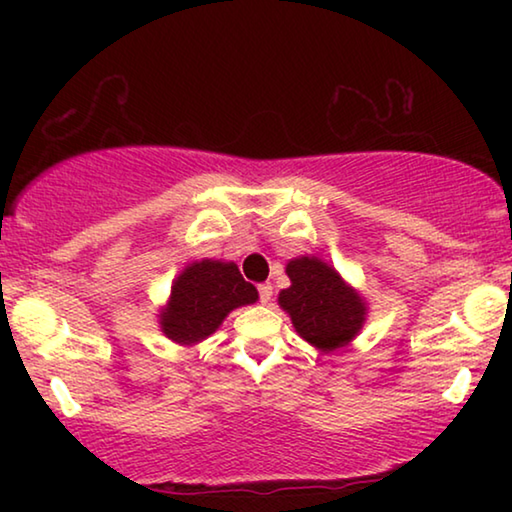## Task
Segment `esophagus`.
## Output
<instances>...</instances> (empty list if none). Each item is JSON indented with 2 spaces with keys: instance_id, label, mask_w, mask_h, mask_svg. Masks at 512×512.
<instances>
[{
  "instance_id": "obj_1",
  "label": "esophagus",
  "mask_w": 512,
  "mask_h": 512,
  "mask_svg": "<svg viewBox=\"0 0 512 512\" xmlns=\"http://www.w3.org/2000/svg\"><path fill=\"white\" fill-rule=\"evenodd\" d=\"M257 291H259V300L266 302L271 300V296H273V287H271V282H262V284H257Z\"/></svg>"
}]
</instances>
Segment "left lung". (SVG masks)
I'll return each mask as SVG.
<instances>
[{"instance_id":"obj_1","label":"left lung","mask_w":512,"mask_h":512,"mask_svg":"<svg viewBox=\"0 0 512 512\" xmlns=\"http://www.w3.org/2000/svg\"><path fill=\"white\" fill-rule=\"evenodd\" d=\"M287 275L291 287L277 300L284 311H289L302 339L325 352L348 345L366 320V307L357 293L332 266L316 257L293 259Z\"/></svg>"}]
</instances>
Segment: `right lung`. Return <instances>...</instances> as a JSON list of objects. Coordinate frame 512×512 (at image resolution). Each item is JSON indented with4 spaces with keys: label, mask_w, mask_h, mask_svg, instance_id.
I'll use <instances>...</instances> for the list:
<instances>
[{
    "label": "right lung",
    "mask_w": 512,
    "mask_h": 512,
    "mask_svg": "<svg viewBox=\"0 0 512 512\" xmlns=\"http://www.w3.org/2000/svg\"><path fill=\"white\" fill-rule=\"evenodd\" d=\"M257 300V289L241 277L232 262H194L171 287L169 307L162 311V332L171 341L192 345L210 336L232 309Z\"/></svg>",
    "instance_id": "right-lung-1"
}]
</instances>
